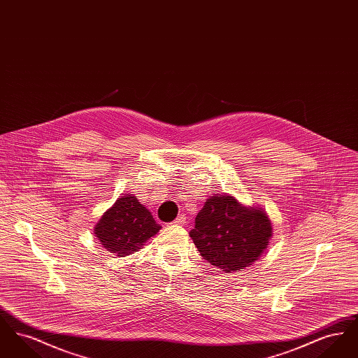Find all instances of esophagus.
<instances>
[{"instance_id": "obj_1", "label": "esophagus", "mask_w": 358, "mask_h": 358, "mask_svg": "<svg viewBox=\"0 0 358 358\" xmlns=\"http://www.w3.org/2000/svg\"><path fill=\"white\" fill-rule=\"evenodd\" d=\"M174 225H184L185 224V216L184 215H180L174 222H173Z\"/></svg>"}]
</instances>
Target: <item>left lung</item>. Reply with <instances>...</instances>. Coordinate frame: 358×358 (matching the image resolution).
Returning a JSON list of instances; mask_svg holds the SVG:
<instances>
[{
    "label": "left lung",
    "mask_w": 358,
    "mask_h": 358,
    "mask_svg": "<svg viewBox=\"0 0 358 358\" xmlns=\"http://www.w3.org/2000/svg\"><path fill=\"white\" fill-rule=\"evenodd\" d=\"M189 236L208 263L238 273L264 254L273 224L263 208L240 204L231 194H215L197 213Z\"/></svg>",
    "instance_id": "left-lung-1"
}]
</instances>
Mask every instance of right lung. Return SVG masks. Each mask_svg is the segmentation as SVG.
<instances>
[{
    "mask_svg": "<svg viewBox=\"0 0 358 358\" xmlns=\"http://www.w3.org/2000/svg\"><path fill=\"white\" fill-rule=\"evenodd\" d=\"M161 225L134 194H124L110 206L94 228V235L110 254L127 256L155 236Z\"/></svg>",
    "mask_w": 358,
    "mask_h": 358,
    "instance_id": "right-lung-1",
    "label": "right lung"
}]
</instances>
